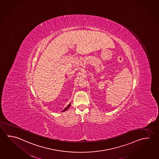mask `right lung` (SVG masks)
I'll return each instance as SVG.
<instances>
[{
	"mask_svg": "<svg viewBox=\"0 0 159 159\" xmlns=\"http://www.w3.org/2000/svg\"><path fill=\"white\" fill-rule=\"evenodd\" d=\"M71 103L70 102V104H69V105H67V106H66V107L64 108V110H63V111H62V112H63V111H66V110H67V109H68V108H69V107H70V106H71Z\"/></svg>",
	"mask_w": 159,
	"mask_h": 159,
	"instance_id": "add662e5",
	"label": "right lung"
}]
</instances>
